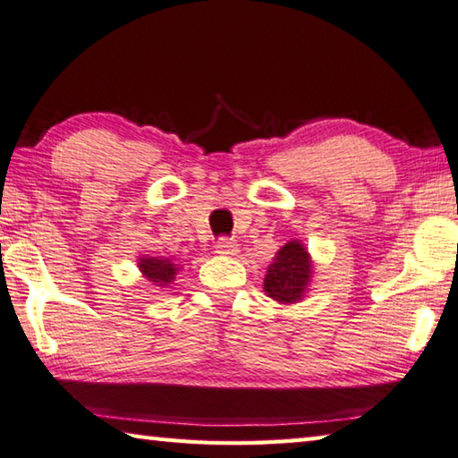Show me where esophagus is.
Listing matches in <instances>:
<instances>
[{
  "label": "esophagus",
  "instance_id": "34e87169",
  "mask_svg": "<svg viewBox=\"0 0 458 458\" xmlns=\"http://www.w3.org/2000/svg\"><path fill=\"white\" fill-rule=\"evenodd\" d=\"M240 252L238 242L234 240H228V238H220L218 242H216V254L220 256H236Z\"/></svg>",
  "mask_w": 458,
  "mask_h": 458
}]
</instances>
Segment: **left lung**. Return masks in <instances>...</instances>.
Listing matches in <instances>:
<instances>
[{
  "label": "left lung",
  "instance_id": "obj_1",
  "mask_svg": "<svg viewBox=\"0 0 458 458\" xmlns=\"http://www.w3.org/2000/svg\"><path fill=\"white\" fill-rule=\"evenodd\" d=\"M314 274V262L301 240L293 238L274 256L264 276V293L278 304H296L304 301Z\"/></svg>",
  "mask_w": 458,
  "mask_h": 458
}]
</instances>
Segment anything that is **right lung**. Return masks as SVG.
Wrapping results in <instances>:
<instances>
[{"label": "right lung", "instance_id": "add662e5", "mask_svg": "<svg viewBox=\"0 0 458 458\" xmlns=\"http://www.w3.org/2000/svg\"><path fill=\"white\" fill-rule=\"evenodd\" d=\"M138 268L142 276L157 288H168L176 280V274L180 270L178 264H174L170 258L162 256H140Z\"/></svg>", "mask_w": 458, "mask_h": 458}]
</instances>
